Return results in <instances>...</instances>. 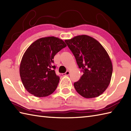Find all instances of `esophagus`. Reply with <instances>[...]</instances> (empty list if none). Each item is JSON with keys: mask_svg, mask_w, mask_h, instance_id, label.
Here are the masks:
<instances>
[{"mask_svg": "<svg viewBox=\"0 0 131 131\" xmlns=\"http://www.w3.org/2000/svg\"><path fill=\"white\" fill-rule=\"evenodd\" d=\"M65 74L66 75H69V74H70V71H67Z\"/></svg>", "mask_w": 131, "mask_h": 131, "instance_id": "obj_1", "label": "esophagus"}]
</instances>
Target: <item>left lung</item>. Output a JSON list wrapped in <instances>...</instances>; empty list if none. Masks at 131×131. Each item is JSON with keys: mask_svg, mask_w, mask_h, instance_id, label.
<instances>
[{"mask_svg": "<svg viewBox=\"0 0 131 131\" xmlns=\"http://www.w3.org/2000/svg\"><path fill=\"white\" fill-rule=\"evenodd\" d=\"M65 41L83 71L74 83L77 92L85 98L101 95L109 86L113 70L107 51L98 41L88 35H78Z\"/></svg>", "mask_w": 131, "mask_h": 131, "instance_id": "obj_1", "label": "left lung"}]
</instances>
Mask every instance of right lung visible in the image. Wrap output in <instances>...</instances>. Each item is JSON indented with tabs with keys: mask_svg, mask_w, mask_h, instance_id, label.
Segmentation results:
<instances>
[{
	"mask_svg": "<svg viewBox=\"0 0 131 131\" xmlns=\"http://www.w3.org/2000/svg\"><path fill=\"white\" fill-rule=\"evenodd\" d=\"M62 39L54 36L40 38L25 51L20 64V75L27 91L36 97H45L56 90L60 78L56 74L53 58L66 47Z\"/></svg>",
	"mask_w": 131,
	"mask_h": 131,
	"instance_id": "1",
	"label": "right lung"
}]
</instances>
